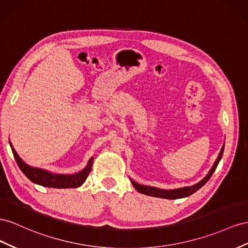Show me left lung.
<instances>
[{
  "instance_id": "8db88e82",
  "label": "left lung",
  "mask_w": 248,
  "mask_h": 248,
  "mask_svg": "<svg viewBox=\"0 0 248 248\" xmlns=\"http://www.w3.org/2000/svg\"><path fill=\"white\" fill-rule=\"evenodd\" d=\"M223 150H224V145L222 146L220 153H219L218 158L216 160V162L214 163L213 167L210 170V172L208 173V175L204 178L203 180H202L200 183H197L196 185L191 186V187H184V188H180V189H174V190H163V189H158L155 187H150V186H143L140 185V184L134 182L133 180H131L133 186L135 187V189L138 191V192L145 194V195H150V196H155V197H160V199H168V200H176V199H182V197H186L189 196L191 194H193L194 192H196L197 190L200 188H202L204 184H206L210 178L212 176V174L214 173L215 169L220 161L222 155H223Z\"/></svg>"
}]
</instances>
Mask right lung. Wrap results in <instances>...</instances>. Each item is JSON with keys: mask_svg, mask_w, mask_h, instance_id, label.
<instances>
[{"mask_svg": "<svg viewBox=\"0 0 248 248\" xmlns=\"http://www.w3.org/2000/svg\"><path fill=\"white\" fill-rule=\"evenodd\" d=\"M11 150L13 153L14 158H16V163L20 170L28 179L32 181L35 184H38L44 187H51V188H77L81 186L82 184L87 179V176L91 170L93 166V158H91L88 162L87 166L85 167L82 171L76 174H54L46 170L40 168H34L29 165H27L25 162L19 158V155L16 154L11 142H10Z\"/></svg>", "mask_w": 248, "mask_h": 248, "instance_id": "1", "label": "right lung"}]
</instances>
